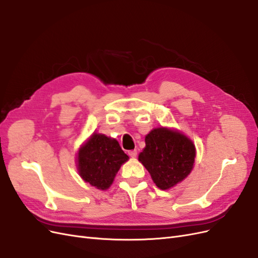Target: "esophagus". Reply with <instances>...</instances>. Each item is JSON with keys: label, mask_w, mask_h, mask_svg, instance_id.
Here are the masks:
<instances>
[{"label": "esophagus", "mask_w": 258, "mask_h": 258, "mask_svg": "<svg viewBox=\"0 0 258 258\" xmlns=\"http://www.w3.org/2000/svg\"><path fill=\"white\" fill-rule=\"evenodd\" d=\"M128 154L131 158H136L138 153H137V151H130V152H128Z\"/></svg>", "instance_id": "34e87169"}]
</instances>
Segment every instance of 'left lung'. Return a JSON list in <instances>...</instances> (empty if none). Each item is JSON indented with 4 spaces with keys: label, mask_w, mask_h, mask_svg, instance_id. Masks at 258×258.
Here are the masks:
<instances>
[{
    "label": "left lung",
    "mask_w": 258,
    "mask_h": 258,
    "mask_svg": "<svg viewBox=\"0 0 258 258\" xmlns=\"http://www.w3.org/2000/svg\"><path fill=\"white\" fill-rule=\"evenodd\" d=\"M196 150L190 140L167 128L152 130L145 137V147L139 160L151 173L160 189L171 188L190 173Z\"/></svg>",
    "instance_id": "left-lung-1"
}]
</instances>
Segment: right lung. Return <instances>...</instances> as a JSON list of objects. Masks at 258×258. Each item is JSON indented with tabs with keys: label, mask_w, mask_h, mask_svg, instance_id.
Instances as JSON below:
<instances>
[{
	"label": "right lung",
	"mask_w": 258,
	"mask_h": 258,
	"mask_svg": "<svg viewBox=\"0 0 258 258\" xmlns=\"http://www.w3.org/2000/svg\"><path fill=\"white\" fill-rule=\"evenodd\" d=\"M128 158L116 140L95 134L79 152V172L85 182L104 190Z\"/></svg>",
	"instance_id": "1"
}]
</instances>
